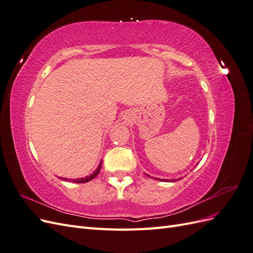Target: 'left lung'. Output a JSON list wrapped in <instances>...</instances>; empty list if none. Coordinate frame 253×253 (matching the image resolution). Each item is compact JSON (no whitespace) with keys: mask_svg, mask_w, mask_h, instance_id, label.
I'll return each instance as SVG.
<instances>
[{"mask_svg":"<svg viewBox=\"0 0 253 253\" xmlns=\"http://www.w3.org/2000/svg\"><path fill=\"white\" fill-rule=\"evenodd\" d=\"M148 176H150V175H148ZM157 179V178H156ZM157 180H163V181H176V180H179V179H157Z\"/></svg>","mask_w":253,"mask_h":253,"instance_id":"left-lung-1","label":"left lung"}]
</instances>
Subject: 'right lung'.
I'll list each match as a JSON object with an SVG mask.
<instances>
[{
	"instance_id": "obj_1",
	"label": "right lung",
	"mask_w": 253,
	"mask_h": 253,
	"mask_svg": "<svg viewBox=\"0 0 253 253\" xmlns=\"http://www.w3.org/2000/svg\"><path fill=\"white\" fill-rule=\"evenodd\" d=\"M101 165H102V159H101V162L99 163V166L97 167V169L91 173L89 176H86V177H83V178H77V179H68V178H62V177H59V178H61V179H63V180H66V181H72V182H77V183H84V182H87V181H89V180H91V179H94L96 176L99 174V172H100V169H101Z\"/></svg>"
}]
</instances>
